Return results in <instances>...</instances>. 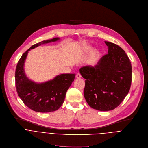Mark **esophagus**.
Instances as JSON below:
<instances>
[{"mask_svg": "<svg viewBox=\"0 0 148 148\" xmlns=\"http://www.w3.org/2000/svg\"><path fill=\"white\" fill-rule=\"evenodd\" d=\"M76 78H80L82 77V76H81V75L79 73H78L76 74Z\"/></svg>", "mask_w": 148, "mask_h": 148, "instance_id": "1", "label": "esophagus"}]
</instances>
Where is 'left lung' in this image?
Wrapping results in <instances>:
<instances>
[{"label":"left lung","mask_w":148,"mask_h":148,"mask_svg":"<svg viewBox=\"0 0 148 148\" xmlns=\"http://www.w3.org/2000/svg\"><path fill=\"white\" fill-rule=\"evenodd\" d=\"M108 53L95 66H86L79 70L86 79L84 96L92 108L107 111L119 106L129 93L132 82V66L123 49L105 41Z\"/></svg>","instance_id":"left-lung-1"}]
</instances>
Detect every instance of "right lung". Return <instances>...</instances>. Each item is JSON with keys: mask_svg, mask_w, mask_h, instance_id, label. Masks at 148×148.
<instances>
[{"mask_svg": "<svg viewBox=\"0 0 148 148\" xmlns=\"http://www.w3.org/2000/svg\"><path fill=\"white\" fill-rule=\"evenodd\" d=\"M59 39L54 38L33 45L22 55L17 64L15 83L18 96L27 107L34 111L49 112L58 110L62 105L66 93L74 81L75 74L66 73L58 75L45 83L37 84L29 80L24 72V63L29 50Z\"/></svg>", "mask_w": 148, "mask_h": 148, "instance_id": "add662e5", "label": "right lung"}]
</instances>
